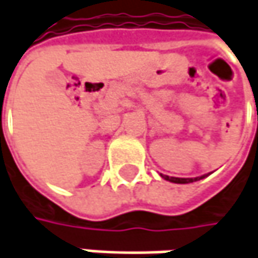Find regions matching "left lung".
<instances>
[{"mask_svg":"<svg viewBox=\"0 0 258 258\" xmlns=\"http://www.w3.org/2000/svg\"><path fill=\"white\" fill-rule=\"evenodd\" d=\"M206 175L202 176H197V178H174V176H168V175H162V178H165L166 181H171L175 184H188V182H194V181H199V179H203Z\"/></svg>","mask_w":258,"mask_h":258,"instance_id":"obj_1","label":"left lung"}]
</instances>
